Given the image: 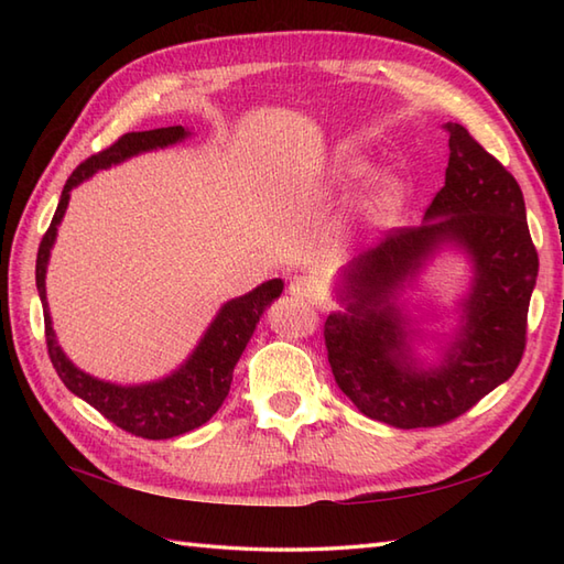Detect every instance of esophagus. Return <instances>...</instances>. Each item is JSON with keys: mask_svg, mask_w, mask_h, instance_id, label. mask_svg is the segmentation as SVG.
<instances>
[{"mask_svg": "<svg viewBox=\"0 0 564 564\" xmlns=\"http://www.w3.org/2000/svg\"><path fill=\"white\" fill-rule=\"evenodd\" d=\"M289 293H291L293 301H301V303H305V305H315L317 297H319L317 283H315L313 279H307V275H301V279L291 281Z\"/></svg>", "mask_w": 564, "mask_h": 564, "instance_id": "esophagus-1", "label": "esophagus"}]
</instances>
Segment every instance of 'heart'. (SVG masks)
<instances>
[{
    "label": "heart",
    "mask_w": 564,
    "mask_h": 564,
    "mask_svg": "<svg viewBox=\"0 0 564 564\" xmlns=\"http://www.w3.org/2000/svg\"><path fill=\"white\" fill-rule=\"evenodd\" d=\"M370 174V164L361 158H351L339 164L337 170V182L341 186H351L356 182H361ZM404 184L400 182L398 176H382L376 182V186L370 188V194L364 200V218L373 225V227H382L390 225L398 218L402 206H404Z\"/></svg>",
    "instance_id": "1"
}]
</instances>
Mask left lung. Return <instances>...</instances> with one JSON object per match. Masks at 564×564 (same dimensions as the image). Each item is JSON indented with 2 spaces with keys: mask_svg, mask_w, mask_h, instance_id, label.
Here are the masks:
<instances>
[{
  "mask_svg": "<svg viewBox=\"0 0 564 564\" xmlns=\"http://www.w3.org/2000/svg\"><path fill=\"white\" fill-rule=\"evenodd\" d=\"M446 184L424 223L398 227L361 251L344 271L346 313L325 322L334 380L376 422L419 429L465 414L513 376L525 349V319L538 275V251L525 223L517 178L460 123H446ZM463 248L474 261L464 322L438 367L411 354L409 321L397 293L441 246Z\"/></svg>",
  "mask_w": 564,
  "mask_h": 564,
  "instance_id": "obj_1",
  "label": "left lung"
}]
</instances>
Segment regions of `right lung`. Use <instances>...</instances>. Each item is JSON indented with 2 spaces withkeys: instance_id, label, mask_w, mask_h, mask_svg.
Masks as SVG:
<instances>
[{
  "instance_id": "right-lung-1",
  "label": "right lung",
  "mask_w": 564,
  "mask_h": 564,
  "mask_svg": "<svg viewBox=\"0 0 564 564\" xmlns=\"http://www.w3.org/2000/svg\"><path fill=\"white\" fill-rule=\"evenodd\" d=\"M188 138V130L182 126L142 130V133H126L118 138L111 148H106L89 160H84L75 172L69 174L67 184L59 196L53 223L41 239L39 259H35V285L43 303L45 317V344L47 356H51L53 368L57 370L59 380L65 382L69 392L89 402L94 410L101 412L109 422L121 426L123 431L140 438H174L186 431L203 426L208 419L220 410L227 392H230L232 370L242 356L247 341L257 329V322L275 297L283 291L281 279H271L257 285L247 295H239L235 301L225 303L220 313L215 315L210 327L203 334L198 346L186 358L182 368H176L172 376L162 380L145 382V386H116L84 373L69 361L65 351L59 349L53 332V319L47 313L45 301V271L51 249L57 237V225L63 220L69 203V191L87 182L91 174L99 170H109L111 164H121L128 158H135L140 152H150L158 148L174 145Z\"/></svg>"
}]
</instances>
